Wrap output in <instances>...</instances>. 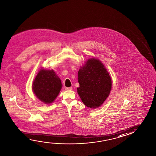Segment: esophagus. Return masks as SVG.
Here are the masks:
<instances>
[{
    "label": "esophagus",
    "mask_w": 156,
    "mask_h": 156,
    "mask_svg": "<svg viewBox=\"0 0 156 156\" xmlns=\"http://www.w3.org/2000/svg\"><path fill=\"white\" fill-rule=\"evenodd\" d=\"M66 90H72V87H67L65 88Z\"/></svg>",
    "instance_id": "1"
}]
</instances>
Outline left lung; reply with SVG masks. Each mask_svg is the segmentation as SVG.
<instances>
[{"instance_id":"left-lung-1","label":"left lung","mask_w":156,"mask_h":156,"mask_svg":"<svg viewBox=\"0 0 156 156\" xmlns=\"http://www.w3.org/2000/svg\"><path fill=\"white\" fill-rule=\"evenodd\" d=\"M77 92L87 107L97 108L108 97L112 88L110 76L98 59H89L78 73Z\"/></svg>"}]
</instances>
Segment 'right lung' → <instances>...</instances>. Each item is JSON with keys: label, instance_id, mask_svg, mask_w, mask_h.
<instances>
[{"label": "right lung", "instance_id": "obj_1", "mask_svg": "<svg viewBox=\"0 0 156 156\" xmlns=\"http://www.w3.org/2000/svg\"><path fill=\"white\" fill-rule=\"evenodd\" d=\"M61 80L53 70L41 69L34 80L33 90L42 102H53L62 89Z\"/></svg>", "mask_w": 156, "mask_h": 156}]
</instances>
